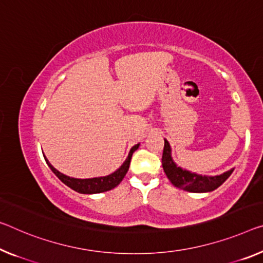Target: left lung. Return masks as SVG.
I'll use <instances>...</instances> for the list:
<instances>
[{"mask_svg":"<svg viewBox=\"0 0 263 263\" xmlns=\"http://www.w3.org/2000/svg\"><path fill=\"white\" fill-rule=\"evenodd\" d=\"M162 167L169 181L175 187L191 193H207L215 191L216 188H219L232 175L234 171L233 168L228 172L221 174V175L215 176L200 175V174L185 171V169L179 167L174 162L172 157L171 144H169L167 140H164Z\"/></svg>","mask_w":263,"mask_h":263,"instance_id":"8db88e82","label":"left lung"}]
</instances>
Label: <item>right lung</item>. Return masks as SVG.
<instances>
[{
	"instance_id": "1",
	"label": "right lung",
	"mask_w": 263,
	"mask_h": 263,
	"mask_svg": "<svg viewBox=\"0 0 263 263\" xmlns=\"http://www.w3.org/2000/svg\"><path fill=\"white\" fill-rule=\"evenodd\" d=\"M139 145H140V143H137L130 149V152H129L126 161H124L123 164L121 165L118 171L109 174V175H107V176L91 177V179H75V177L64 175V174H62L61 172H59L58 169L52 167L49 161L47 160V157L44 155L43 156H44V159H46L47 164L49 165V168L52 171V173H54L55 175L58 176L64 184H67L68 187L71 188L72 191L81 193V194H99V193L110 191V189L115 188L116 185L120 184V182L123 180V177L126 176V174L128 172L133 153H134L136 149L139 148Z\"/></svg>"
}]
</instances>
